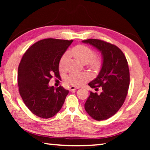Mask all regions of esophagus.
<instances>
[{
	"label": "esophagus",
	"mask_w": 150,
	"mask_h": 150,
	"mask_svg": "<svg viewBox=\"0 0 150 150\" xmlns=\"http://www.w3.org/2000/svg\"><path fill=\"white\" fill-rule=\"evenodd\" d=\"M78 88H79L78 87H74V86H71V87H69V90L71 91H75L76 89H78Z\"/></svg>",
	"instance_id": "esophagus-1"
}]
</instances>
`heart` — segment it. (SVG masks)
I'll use <instances>...</instances> for the list:
<instances>
[{"label":"heart","instance_id":"obj_1","mask_svg":"<svg viewBox=\"0 0 150 150\" xmlns=\"http://www.w3.org/2000/svg\"><path fill=\"white\" fill-rule=\"evenodd\" d=\"M71 54L76 59L83 63H87L89 62V65L93 69H98L100 66V60L97 58H95V53L94 51L87 45H78L73 48L70 51ZM69 54L67 52L65 53L59 60V69L61 70L64 69L66 63L67 62ZM86 75L84 74H79V73H71L66 79L68 83L72 85H81L85 81Z\"/></svg>","mask_w":150,"mask_h":150}]
</instances>
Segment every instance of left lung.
Instances as JSON below:
<instances>
[{"mask_svg":"<svg viewBox=\"0 0 150 150\" xmlns=\"http://www.w3.org/2000/svg\"><path fill=\"white\" fill-rule=\"evenodd\" d=\"M96 47L103 56L102 68L97 77L88 83L100 94L90 92L85 104L88 115L96 120H106L115 115L126 99L130 85V71L125 55L115 45L97 39L83 40Z\"/></svg>","mask_w":150,"mask_h":150,"instance_id":"1","label":"left lung"}]
</instances>
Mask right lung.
Instances as JSON below:
<instances>
[{
    "mask_svg": "<svg viewBox=\"0 0 150 150\" xmlns=\"http://www.w3.org/2000/svg\"><path fill=\"white\" fill-rule=\"evenodd\" d=\"M73 40L47 38L40 40L25 52L18 66V85L26 106L42 118L55 116L62 108L69 91L50 87L51 79L59 77L60 58Z\"/></svg>",
    "mask_w": 150,
    "mask_h": 150,
    "instance_id": "1",
    "label": "right lung"
}]
</instances>
